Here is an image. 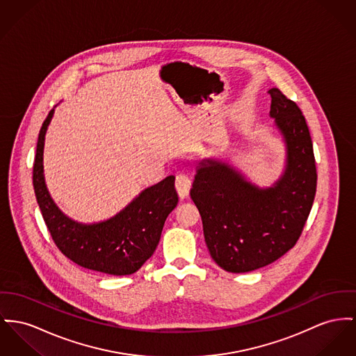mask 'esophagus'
Here are the masks:
<instances>
[{
  "mask_svg": "<svg viewBox=\"0 0 356 356\" xmlns=\"http://www.w3.org/2000/svg\"><path fill=\"white\" fill-rule=\"evenodd\" d=\"M190 188H191V182L189 178L185 174H179L175 178V189L179 195L181 200H185L189 195Z\"/></svg>",
  "mask_w": 356,
  "mask_h": 356,
  "instance_id": "1",
  "label": "esophagus"
}]
</instances>
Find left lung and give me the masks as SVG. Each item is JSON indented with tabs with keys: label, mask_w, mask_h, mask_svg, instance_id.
<instances>
[{
	"label": "left lung",
	"mask_w": 356,
	"mask_h": 356,
	"mask_svg": "<svg viewBox=\"0 0 356 356\" xmlns=\"http://www.w3.org/2000/svg\"><path fill=\"white\" fill-rule=\"evenodd\" d=\"M270 118L286 147L284 174L268 188L251 184L228 162L207 158L197 167L190 197L202 218L211 257L228 273H248L294 247L317 186L313 144L297 104L277 88Z\"/></svg>",
	"instance_id": "8db88e82"
}]
</instances>
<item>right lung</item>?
<instances>
[{
	"instance_id": "add662e5",
	"label": "right lung",
	"mask_w": 356,
	"mask_h": 356,
	"mask_svg": "<svg viewBox=\"0 0 356 356\" xmlns=\"http://www.w3.org/2000/svg\"><path fill=\"white\" fill-rule=\"evenodd\" d=\"M54 112L55 109L48 113L40 128L33 163L35 195L54 243L65 257L81 267L109 275L136 273L152 257L167 216L178 204L175 177L168 175L143 190L108 220L93 224L72 220L56 207L44 179V139Z\"/></svg>"
}]
</instances>
